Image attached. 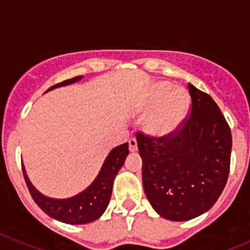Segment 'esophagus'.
<instances>
[{
  "label": "esophagus",
  "instance_id": "1",
  "mask_svg": "<svg viewBox=\"0 0 250 250\" xmlns=\"http://www.w3.org/2000/svg\"><path fill=\"white\" fill-rule=\"evenodd\" d=\"M128 144H129L130 152H135V151L138 150V144H137V140H135V138H132V139L128 141Z\"/></svg>",
  "mask_w": 250,
  "mask_h": 250
}]
</instances>
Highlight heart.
Returning a JSON list of instances; mask_svg holds the SVG:
<instances>
[{"instance_id":"1","label":"heart","mask_w":250,"mask_h":250,"mask_svg":"<svg viewBox=\"0 0 250 250\" xmlns=\"http://www.w3.org/2000/svg\"><path fill=\"white\" fill-rule=\"evenodd\" d=\"M141 110L146 111L144 129L155 138H168L184 125L188 111V97L185 90L173 88L167 82L151 85L141 100Z\"/></svg>"}]
</instances>
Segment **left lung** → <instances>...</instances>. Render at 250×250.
Returning <instances> with one entry per match:
<instances>
[{
	"label": "left lung",
	"instance_id": "8db88e82",
	"mask_svg": "<svg viewBox=\"0 0 250 250\" xmlns=\"http://www.w3.org/2000/svg\"><path fill=\"white\" fill-rule=\"evenodd\" d=\"M190 117L175 134L151 138L137 133L143 185L162 218L186 221L218 201L230 172L231 130L210 95L188 83Z\"/></svg>",
	"mask_w": 250,
	"mask_h": 250
}]
</instances>
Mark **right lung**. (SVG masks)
Returning <instances> with one entry per match:
<instances>
[{"instance_id": "1", "label": "right lung", "mask_w": 250, "mask_h": 250, "mask_svg": "<svg viewBox=\"0 0 250 250\" xmlns=\"http://www.w3.org/2000/svg\"><path fill=\"white\" fill-rule=\"evenodd\" d=\"M82 78L83 76L70 78V80L53 85L48 90L62 87V85H69L71 83L82 80ZM128 152H129L128 151V143L112 148L107 157L105 158L102 169H100L97 178L94 179V181L82 192L69 198H52L42 195L39 190H36V188L32 185L31 181L27 178L24 165H21L22 174H24L25 183H26L27 188L31 193V197L47 215L65 224L83 225V224L92 223V221L99 219L106 210L110 202L111 193H112L113 180H115L117 173L120 172L121 167L125 165Z\"/></svg>"}]
</instances>
